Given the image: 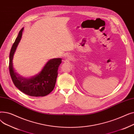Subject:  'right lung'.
Instances as JSON below:
<instances>
[{"instance_id": "add662e5", "label": "right lung", "mask_w": 134, "mask_h": 134, "mask_svg": "<svg viewBox=\"0 0 134 134\" xmlns=\"http://www.w3.org/2000/svg\"><path fill=\"white\" fill-rule=\"evenodd\" d=\"M23 30L24 27L19 32L10 53V75L14 85L23 93L32 97H43L50 93L54 88L58 68L62 59L55 58L49 60L39 73L31 78H24L20 75L13 68L12 60L17 46L22 38Z\"/></svg>"}]
</instances>
